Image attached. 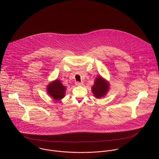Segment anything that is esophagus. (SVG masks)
Segmentation results:
<instances>
[{"label":"esophagus","mask_w":159,"mask_h":159,"mask_svg":"<svg viewBox=\"0 0 159 159\" xmlns=\"http://www.w3.org/2000/svg\"><path fill=\"white\" fill-rule=\"evenodd\" d=\"M75 84V85H77V86H80V85H83V82H76Z\"/></svg>","instance_id":"esophagus-1"}]
</instances>
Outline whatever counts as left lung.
Listing matches in <instances>:
<instances>
[{"label":"left lung","mask_w":159,"mask_h":159,"mask_svg":"<svg viewBox=\"0 0 159 159\" xmlns=\"http://www.w3.org/2000/svg\"><path fill=\"white\" fill-rule=\"evenodd\" d=\"M109 89V84L101 76H98L92 87V92L97 98H101L106 96Z\"/></svg>","instance_id":"1"}]
</instances>
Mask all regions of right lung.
Wrapping results in <instances>:
<instances>
[{
	"label": "right lung",
	"mask_w": 159,
	"mask_h": 159,
	"mask_svg": "<svg viewBox=\"0 0 159 159\" xmlns=\"http://www.w3.org/2000/svg\"><path fill=\"white\" fill-rule=\"evenodd\" d=\"M47 93L55 100H60L65 97L66 87L60 80H56L47 85Z\"/></svg>",
	"instance_id": "obj_1"
}]
</instances>
